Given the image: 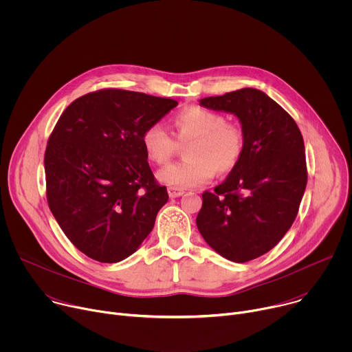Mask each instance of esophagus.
I'll return each mask as SVG.
<instances>
[{
  "label": "esophagus",
  "instance_id": "34e87169",
  "mask_svg": "<svg viewBox=\"0 0 352 352\" xmlns=\"http://www.w3.org/2000/svg\"><path fill=\"white\" fill-rule=\"evenodd\" d=\"M185 192L181 188H175V186H168V196L170 197H178L182 196Z\"/></svg>",
  "mask_w": 352,
  "mask_h": 352
}]
</instances>
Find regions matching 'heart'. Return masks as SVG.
Wrapping results in <instances>:
<instances>
[{
    "label": "heart",
    "mask_w": 352,
    "mask_h": 352,
    "mask_svg": "<svg viewBox=\"0 0 352 352\" xmlns=\"http://www.w3.org/2000/svg\"><path fill=\"white\" fill-rule=\"evenodd\" d=\"M174 136L162 125H148L142 144L148 160L164 166L173 160L181 144H188V160L167 166L157 177L175 188H195L208 184L214 171L228 173L236 167L245 150V132L221 113L204 107H188L173 118Z\"/></svg>",
    "instance_id": "1"
}]
</instances>
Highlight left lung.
<instances>
[{
    "label": "left lung",
    "instance_id": "obj_1",
    "mask_svg": "<svg viewBox=\"0 0 352 352\" xmlns=\"http://www.w3.org/2000/svg\"><path fill=\"white\" fill-rule=\"evenodd\" d=\"M200 106L236 116L245 150L227 179L202 193L196 226L217 254L245 263L273 249L298 214L308 181L304 139L292 117L258 89L205 97Z\"/></svg>",
    "mask_w": 352,
    "mask_h": 352
}]
</instances>
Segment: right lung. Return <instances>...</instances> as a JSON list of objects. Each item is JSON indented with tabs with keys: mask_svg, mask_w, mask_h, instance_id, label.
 I'll return each instance as SVG.
<instances>
[{
	"mask_svg": "<svg viewBox=\"0 0 352 352\" xmlns=\"http://www.w3.org/2000/svg\"><path fill=\"white\" fill-rule=\"evenodd\" d=\"M177 100L102 89L72 102L44 153L48 208L86 256L117 263L132 255L167 204L142 144L144 129Z\"/></svg>",
	"mask_w": 352,
	"mask_h": 352,
	"instance_id": "add662e5",
	"label": "right lung"
}]
</instances>
